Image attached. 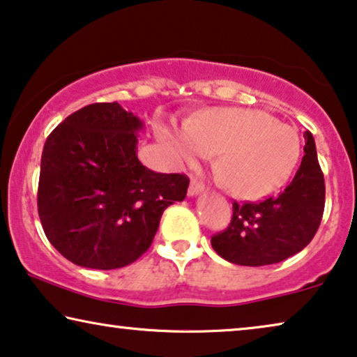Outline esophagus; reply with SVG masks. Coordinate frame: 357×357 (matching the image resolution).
<instances>
[{"label":"esophagus","mask_w":357,"mask_h":357,"mask_svg":"<svg viewBox=\"0 0 357 357\" xmlns=\"http://www.w3.org/2000/svg\"><path fill=\"white\" fill-rule=\"evenodd\" d=\"M202 192H204V184L199 183V181H195V179L190 181L189 189H188L189 197H195V195H199V194H202Z\"/></svg>","instance_id":"1"}]
</instances>
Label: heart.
Wrapping results in <instances>:
<instances>
[{"label": "heart", "mask_w": 357, "mask_h": 357, "mask_svg": "<svg viewBox=\"0 0 357 357\" xmlns=\"http://www.w3.org/2000/svg\"><path fill=\"white\" fill-rule=\"evenodd\" d=\"M178 163L217 155V169L236 197L257 199L277 190L296 168L301 144L296 130L268 113L213 108L183 126L160 129Z\"/></svg>", "instance_id": "heart-1"}]
</instances>
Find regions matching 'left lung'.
Here are the masks:
<instances>
[{"instance_id": "1", "label": "left lung", "mask_w": 357, "mask_h": 357, "mask_svg": "<svg viewBox=\"0 0 357 357\" xmlns=\"http://www.w3.org/2000/svg\"><path fill=\"white\" fill-rule=\"evenodd\" d=\"M301 167L283 192L259 204H233L228 229L215 234L212 248L236 265L262 267L298 254L312 241L322 222L325 181L312 134L304 132Z\"/></svg>"}]
</instances>
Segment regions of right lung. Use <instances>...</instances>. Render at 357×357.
I'll use <instances>...</instances> for the list:
<instances>
[{
	"mask_svg": "<svg viewBox=\"0 0 357 357\" xmlns=\"http://www.w3.org/2000/svg\"><path fill=\"white\" fill-rule=\"evenodd\" d=\"M144 123L118 102L68 116L43 145L38 217L53 248L85 268L113 270L150 248L165 208L183 202L184 174L137 158Z\"/></svg>",
	"mask_w": 357,
	"mask_h": 357,
	"instance_id": "right-lung-1",
	"label": "right lung"
}]
</instances>
